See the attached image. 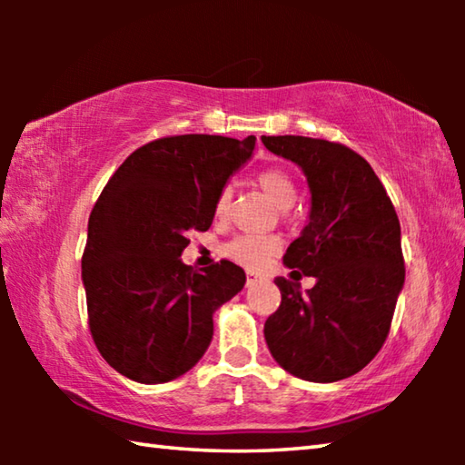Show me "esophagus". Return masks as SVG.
I'll return each instance as SVG.
<instances>
[{"mask_svg": "<svg viewBox=\"0 0 465 465\" xmlns=\"http://www.w3.org/2000/svg\"><path fill=\"white\" fill-rule=\"evenodd\" d=\"M261 279H262V277H261V274H258V272H248V277H246V285H248V287L256 285V282L261 281Z\"/></svg>", "mask_w": 465, "mask_h": 465, "instance_id": "34e87169", "label": "esophagus"}]
</instances>
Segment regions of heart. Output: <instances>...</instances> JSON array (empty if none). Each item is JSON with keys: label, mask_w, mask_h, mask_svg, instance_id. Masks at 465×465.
<instances>
[{"label": "heart", "mask_w": 465, "mask_h": 465, "mask_svg": "<svg viewBox=\"0 0 465 465\" xmlns=\"http://www.w3.org/2000/svg\"><path fill=\"white\" fill-rule=\"evenodd\" d=\"M258 186L262 188L264 194L277 204L281 209H287L291 203L295 201V183L291 180L285 170L281 168H269L258 174ZM232 204V188L225 186L219 193L215 201V215L225 217ZM281 248L279 238L266 233H242L227 243L225 252L230 254L235 262L246 266V269H261L271 258L277 254Z\"/></svg>", "instance_id": "heart-1"}]
</instances>
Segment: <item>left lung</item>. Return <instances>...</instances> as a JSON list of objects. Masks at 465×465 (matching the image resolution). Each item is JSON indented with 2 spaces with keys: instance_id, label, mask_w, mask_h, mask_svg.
<instances>
[{
  "instance_id": "8db88e82",
  "label": "left lung",
  "mask_w": 465,
  "mask_h": 465,
  "mask_svg": "<svg viewBox=\"0 0 465 465\" xmlns=\"http://www.w3.org/2000/svg\"><path fill=\"white\" fill-rule=\"evenodd\" d=\"M262 143L308 178V223L282 264L316 277L305 293L293 281L274 279L281 305L264 324L266 344L299 380H344L380 352L404 287L396 209L373 168L349 147L299 135Z\"/></svg>"
}]
</instances>
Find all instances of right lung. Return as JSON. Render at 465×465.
<instances>
[{"label":"right lung","instance_id":"1","mask_svg":"<svg viewBox=\"0 0 465 465\" xmlns=\"http://www.w3.org/2000/svg\"><path fill=\"white\" fill-rule=\"evenodd\" d=\"M254 145V135L155 139L121 163L94 204L82 258L90 332L121 375L166 383L209 349L213 313L246 272L230 261L194 271L180 254L188 232L213 223L219 193Z\"/></svg>","mask_w":465,"mask_h":465}]
</instances>
